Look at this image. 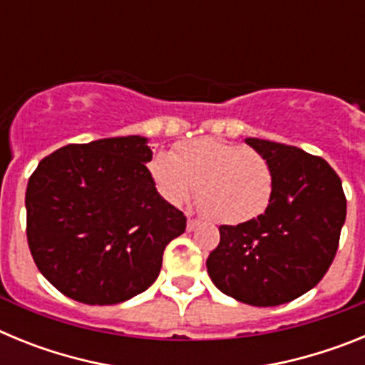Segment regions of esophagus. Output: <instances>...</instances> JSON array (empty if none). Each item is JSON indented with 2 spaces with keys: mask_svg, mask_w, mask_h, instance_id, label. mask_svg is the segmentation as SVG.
Returning <instances> with one entry per match:
<instances>
[{
  "mask_svg": "<svg viewBox=\"0 0 365 365\" xmlns=\"http://www.w3.org/2000/svg\"><path fill=\"white\" fill-rule=\"evenodd\" d=\"M199 227V221L197 219H193V217H188V222H186V230L188 232H193L195 228Z\"/></svg>",
  "mask_w": 365,
  "mask_h": 365,
  "instance_id": "obj_1",
  "label": "esophagus"
}]
</instances>
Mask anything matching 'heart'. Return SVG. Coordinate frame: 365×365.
<instances>
[{
  "label": "heart",
  "mask_w": 365,
  "mask_h": 365,
  "mask_svg": "<svg viewBox=\"0 0 365 365\" xmlns=\"http://www.w3.org/2000/svg\"><path fill=\"white\" fill-rule=\"evenodd\" d=\"M148 168L168 202L182 205L197 188L201 210L221 225L259 217L272 197L274 172L265 155L217 138L186 143L175 155L155 153Z\"/></svg>",
  "instance_id": "heart-1"
}]
</instances>
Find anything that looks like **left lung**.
Returning <instances> with one entry per match:
<instances>
[{"label": "left lung", "instance_id": "left-lung-1", "mask_svg": "<svg viewBox=\"0 0 365 365\" xmlns=\"http://www.w3.org/2000/svg\"><path fill=\"white\" fill-rule=\"evenodd\" d=\"M247 144L272 166V197L259 217L219 227L221 240L206 269L227 296L274 307L299 298L325 276L346 222V193L318 155L261 138Z\"/></svg>", "mask_w": 365, "mask_h": 365}]
</instances>
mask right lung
Here are the masks:
<instances>
[{"instance_id":"1","label":"right lung","mask_w":365,"mask_h":365,"mask_svg":"<svg viewBox=\"0 0 365 365\" xmlns=\"http://www.w3.org/2000/svg\"><path fill=\"white\" fill-rule=\"evenodd\" d=\"M148 138L69 144L40 160L25 192L32 259L62 294L115 305L157 279L186 217L164 201L146 163Z\"/></svg>"}]
</instances>
